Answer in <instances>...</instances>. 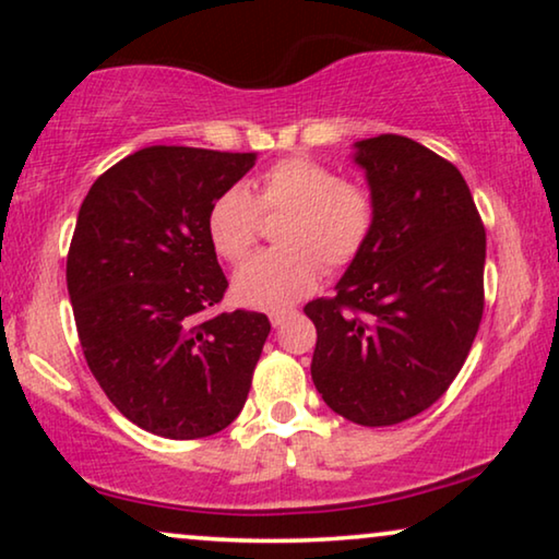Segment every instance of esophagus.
Returning <instances> with one entry per match:
<instances>
[{
  "mask_svg": "<svg viewBox=\"0 0 559 559\" xmlns=\"http://www.w3.org/2000/svg\"><path fill=\"white\" fill-rule=\"evenodd\" d=\"M289 316H293V310H274V312H270V320H272L274 328H280Z\"/></svg>",
  "mask_w": 559,
  "mask_h": 559,
  "instance_id": "esophagus-1",
  "label": "esophagus"
}]
</instances>
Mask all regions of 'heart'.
Instances as JSON below:
<instances>
[{"label":"heart","mask_w":559,"mask_h":559,"mask_svg":"<svg viewBox=\"0 0 559 559\" xmlns=\"http://www.w3.org/2000/svg\"><path fill=\"white\" fill-rule=\"evenodd\" d=\"M262 216L277 224L274 251L251 259L236 274L243 305L285 310L312 293L325 270L341 272L361 257L377 224V201L361 182L343 180L331 165L310 157L274 163L257 180L254 195L234 186L213 201L209 236L226 262H247L262 231Z\"/></svg>","instance_id":"heart-1"}]
</instances>
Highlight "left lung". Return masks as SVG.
<instances>
[{
    "label": "left lung",
    "instance_id": "8db88e82",
    "mask_svg": "<svg viewBox=\"0 0 559 559\" xmlns=\"http://www.w3.org/2000/svg\"><path fill=\"white\" fill-rule=\"evenodd\" d=\"M356 147L377 224L335 295L305 305L318 331L310 373L341 417L389 427L432 407L471 354L486 302V228L445 157L400 134Z\"/></svg>",
    "mask_w": 559,
    "mask_h": 559
}]
</instances>
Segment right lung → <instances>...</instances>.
I'll list each match as a JSON object with an SVG mask.
<instances>
[{
    "label": "right lung",
    "mask_w": 559,
    "mask_h": 559,
    "mask_svg": "<svg viewBox=\"0 0 559 559\" xmlns=\"http://www.w3.org/2000/svg\"><path fill=\"white\" fill-rule=\"evenodd\" d=\"M251 152L144 147L83 198L66 280L86 364L109 402L170 440L216 435L243 409L272 325L216 312L228 287L209 236Z\"/></svg>",
    "instance_id": "obj_1"
}]
</instances>
